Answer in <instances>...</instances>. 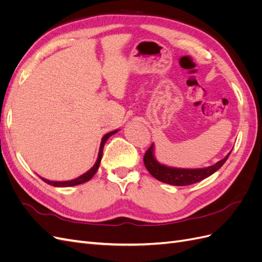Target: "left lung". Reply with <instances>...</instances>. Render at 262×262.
Instances as JSON below:
<instances>
[{"instance_id":"1","label":"left lung","mask_w":262,"mask_h":262,"mask_svg":"<svg viewBox=\"0 0 262 262\" xmlns=\"http://www.w3.org/2000/svg\"><path fill=\"white\" fill-rule=\"evenodd\" d=\"M229 152L223 160L217 162L215 165L210 166L207 168L199 169H181V168H171L166 167L164 165L158 163L153 156V144L150 145L144 154L143 162L148 172L157 180H160L165 184H169L172 186H189L195 184L198 181H201L207 177L211 176L212 173L220 169L228 158Z\"/></svg>"}]
</instances>
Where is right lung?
Returning <instances> with one entry per match:
<instances>
[{
    "label": "right lung",
    "mask_w": 262,
    "mask_h": 262,
    "mask_svg": "<svg viewBox=\"0 0 262 262\" xmlns=\"http://www.w3.org/2000/svg\"><path fill=\"white\" fill-rule=\"evenodd\" d=\"M116 132H117V130L112 131V132H109V133L105 134L104 137H102L101 143H100V147H99V153H98L97 161H96V163H95V165L93 166V167H92L89 171L85 172L84 175L80 176V177L76 178V179L70 180V181H50V180H47V179H43V178H41V179H42L43 181H46L47 184L52 185V186H54V187H72V186L81 185V184H84V182H86V181H89V180L95 175V172L97 171V169H98V167H99V164H100V161H101V156H102V149H104V145H105V143H106V141L109 139V137H112L113 134H115Z\"/></svg>",
    "instance_id": "1"
}]
</instances>
